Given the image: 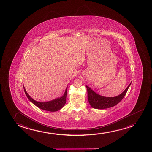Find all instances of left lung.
Returning <instances> with one entry per match:
<instances>
[{
    "label": "left lung",
    "instance_id": "8db88e82",
    "mask_svg": "<svg viewBox=\"0 0 152 152\" xmlns=\"http://www.w3.org/2000/svg\"><path fill=\"white\" fill-rule=\"evenodd\" d=\"M130 84L131 83L121 94L113 97H107L101 96L99 94H96L88 86H86L88 90V101L91 106L96 109H103L113 107L124 99Z\"/></svg>",
    "mask_w": 152,
    "mask_h": 152
}]
</instances>
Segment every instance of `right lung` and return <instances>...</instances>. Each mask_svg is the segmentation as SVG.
<instances>
[{
	"label": "right lung",
	"instance_id": "obj_1",
	"mask_svg": "<svg viewBox=\"0 0 152 152\" xmlns=\"http://www.w3.org/2000/svg\"><path fill=\"white\" fill-rule=\"evenodd\" d=\"M24 91L27 96L28 99L30 100L32 103H33L37 107H39L41 109L49 111H56L60 110L61 108L64 106V105L66 102V92L67 88H66L64 94L62 97L59 99H55L53 101L47 102H39L33 99L29 96L28 93L26 91L25 88L23 86Z\"/></svg>",
	"mask_w": 152,
	"mask_h": 152
}]
</instances>
